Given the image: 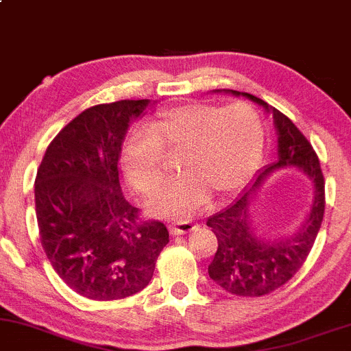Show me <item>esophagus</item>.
Returning a JSON list of instances; mask_svg holds the SVG:
<instances>
[{
	"label": "esophagus",
	"mask_w": 351,
	"mask_h": 351,
	"mask_svg": "<svg viewBox=\"0 0 351 351\" xmlns=\"http://www.w3.org/2000/svg\"><path fill=\"white\" fill-rule=\"evenodd\" d=\"M195 228H197V222L192 219L176 221L171 224V232L172 234H186V232L194 231Z\"/></svg>",
	"instance_id": "esophagus-1"
}]
</instances>
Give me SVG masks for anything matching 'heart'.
<instances>
[{
    "label": "heart",
    "instance_id": "b5f03b06",
    "mask_svg": "<svg viewBox=\"0 0 351 351\" xmlns=\"http://www.w3.org/2000/svg\"><path fill=\"white\" fill-rule=\"evenodd\" d=\"M263 147L265 127L252 105L192 101L159 112L149 132L132 135L123 167L135 189L152 194L167 177V156H180L184 176L150 202L157 216L180 217L204 206L210 192L226 197L243 187L261 160Z\"/></svg>",
    "mask_w": 351,
    "mask_h": 351
}]
</instances>
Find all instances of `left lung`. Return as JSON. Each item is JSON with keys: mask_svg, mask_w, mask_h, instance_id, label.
Returning a JSON list of instances; mask_svg holds the SVG:
<instances>
[{"mask_svg": "<svg viewBox=\"0 0 351 351\" xmlns=\"http://www.w3.org/2000/svg\"><path fill=\"white\" fill-rule=\"evenodd\" d=\"M231 93L247 97L267 112H273L278 130V162L256 177L254 184L231 206L207 219V226L217 237L216 254L207 271L210 280L231 295L265 296L286 285L306 261L325 214V177L315 149L288 117L251 93L236 90H231ZM285 167H298L308 176L315 186V201L311 216L296 235L269 241L261 238L254 228L250 199L269 171Z\"/></svg>", "mask_w": 351, "mask_h": 351, "instance_id": "8db88e82", "label": "left lung"}]
</instances>
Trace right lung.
<instances>
[{
	"label": "right lung",
	"mask_w": 351,
	"mask_h": 351,
	"mask_svg": "<svg viewBox=\"0 0 351 351\" xmlns=\"http://www.w3.org/2000/svg\"><path fill=\"white\" fill-rule=\"evenodd\" d=\"M147 105L149 100H119L86 108L58 132L36 172L45 254L63 282L90 300L142 291L169 243L164 222L142 221L120 189L123 138Z\"/></svg>",
	"instance_id": "right-lung-1"
}]
</instances>
